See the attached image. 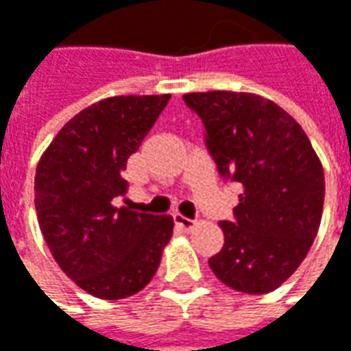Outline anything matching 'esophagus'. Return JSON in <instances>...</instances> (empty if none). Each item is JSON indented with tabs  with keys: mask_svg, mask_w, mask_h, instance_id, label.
<instances>
[{
	"mask_svg": "<svg viewBox=\"0 0 351 351\" xmlns=\"http://www.w3.org/2000/svg\"><path fill=\"white\" fill-rule=\"evenodd\" d=\"M173 224L183 230V232H189V230H193L195 228V221H191V219H187V217H182V215H173Z\"/></svg>",
	"mask_w": 351,
	"mask_h": 351,
	"instance_id": "1",
	"label": "esophagus"
}]
</instances>
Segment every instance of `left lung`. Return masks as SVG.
Here are the masks:
<instances>
[{"label":"left lung","instance_id":"obj_1","mask_svg":"<svg viewBox=\"0 0 351 351\" xmlns=\"http://www.w3.org/2000/svg\"><path fill=\"white\" fill-rule=\"evenodd\" d=\"M219 173L242 185L234 223L223 221V250L209 260L230 289L263 295L301 265L317 238L324 171L301 125L279 105L244 91H195Z\"/></svg>","mask_w":351,"mask_h":351}]
</instances>
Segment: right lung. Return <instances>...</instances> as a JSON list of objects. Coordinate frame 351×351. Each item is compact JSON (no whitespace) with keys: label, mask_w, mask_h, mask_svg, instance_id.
<instances>
[{"label":"right lung","mask_w":351,"mask_h":351,"mask_svg":"<svg viewBox=\"0 0 351 351\" xmlns=\"http://www.w3.org/2000/svg\"><path fill=\"white\" fill-rule=\"evenodd\" d=\"M169 95H115L72 117L43 152L34 207L52 258L77 287L105 301L144 289L173 232V219L115 207L127 160Z\"/></svg>","instance_id":"1"}]
</instances>
